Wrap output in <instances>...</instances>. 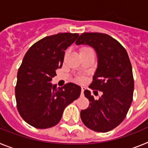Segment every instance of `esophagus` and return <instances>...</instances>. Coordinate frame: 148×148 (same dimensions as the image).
I'll return each instance as SVG.
<instances>
[{
  "mask_svg": "<svg viewBox=\"0 0 148 148\" xmlns=\"http://www.w3.org/2000/svg\"><path fill=\"white\" fill-rule=\"evenodd\" d=\"M85 87H82V95H84V91L85 90Z\"/></svg>",
  "mask_w": 148,
  "mask_h": 148,
  "instance_id": "esophagus-1",
  "label": "esophagus"
}]
</instances>
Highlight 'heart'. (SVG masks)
<instances>
[{
    "label": "heart",
    "mask_w": 148,
    "mask_h": 148,
    "mask_svg": "<svg viewBox=\"0 0 148 148\" xmlns=\"http://www.w3.org/2000/svg\"><path fill=\"white\" fill-rule=\"evenodd\" d=\"M92 53V50L90 47H82L79 49V53L80 54H85V53Z\"/></svg>",
    "instance_id": "obj_1"
}]
</instances>
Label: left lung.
Returning <instances> with one entry per match:
<instances>
[{
  "mask_svg": "<svg viewBox=\"0 0 148 148\" xmlns=\"http://www.w3.org/2000/svg\"><path fill=\"white\" fill-rule=\"evenodd\" d=\"M75 44L90 46L97 53L98 66L89 87L102 92L95 100L90 90H84L90 103L81 111V119L90 130L106 133L122 122L131 105L134 80L130 58L124 47L107 34L84 32Z\"/></svg>",
  "mask_w": 148,
  "mask_h": 148,
  "instance_id": "1",
  "label": "left lung"
}]
</instances>
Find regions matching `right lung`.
<instances>
[{
  "label": "right lung",
  "instance_id": "1",
  "mask_svg": "<svg viewBox=\"0 0 148 148\" xmlns=\"http://www.w3.org/2000/svg\"><path fill=\"white\" fill-rule=\"evenodd\" d=\"M77 33H58L40 39L28 49L18 71L15 99L24 121L38 129L55 126L68 104L78 99L81 87L73 83L56 87L51 84L61 68L64 51L78 37Z\"/></svg>",
  "mask_w": 148,
  "mask_h": 148
}]
</instances>
